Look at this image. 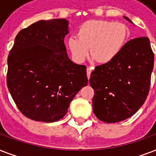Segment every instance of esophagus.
Listing matches in <instances>:
<instances>
[{
    "mask_svg": "<svg viewBox=\"0 0 156 156\" xmlns=\"http://www.w3.org/2000/svg\"><path fill=\"white\" fill-rule=\"evenodd\" d=\"M92 69H93V67H87V74L88 79L90 78V73H91V71H92Z\"/></svg>",
    "mask_w": 156,
    "mask_h": 156,
    "instance_id": "obj_1",
    "label": "esophagus"
}]
</instances>
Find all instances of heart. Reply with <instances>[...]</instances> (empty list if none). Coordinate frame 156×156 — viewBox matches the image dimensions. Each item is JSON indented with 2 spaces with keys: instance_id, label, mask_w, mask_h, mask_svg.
I'll return each instance as SVG.
<instances>
[{
  "instance_id": "heart-1",
  "label": "heart",
  "mask_w": 156,
  "mask_h": 156,
  "mask_svg": "<svg viewBox=\"0 0 156 156\" xmlns=\"http://www.w3.org/2000/svg\"><path fill=\"white\" fill-rule=\"evenodd\" d=\"M129 31L124 23L102 20L85 22L77 30V38L69 37L67 47L72 58L83 63L90 55L100 63H108L115 59L123 49Z\"/></svg>"
}]
</instances>
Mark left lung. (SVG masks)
Here are the masks:
<instances>
[{
    "mask_svg": "<svg viewBox=\"0 0 156 156\" xmlns=\"http://www.w3.org/2000/svg\"><path fill=\"white\" fill-rule=\"evenodd\" d=\"M153 67L154 53L147 37L129 40L116 58L96 66L89 80L95 91V116L116 123L133 116L147 100Z\"/></svg>",
    "mask_w": 156,
    "mask_h": 156,
    "instance_id": "left-lung-1",
    "label": "left lung"
}]
</instances>
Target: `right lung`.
I'll return each mask as SVG.
<instances>
[{
  "label": "right lung",
  "mask_w": 156,
  "mask_h": 156,
  "mask_svg": "<svg viewBox=\"0 0 156 156\" xmlns=\"http://www.w3.org/2000/svg\"><path fill=\"white\" fill-rule=\"evenodd\" d=\"M68 24L65 18L33 23L18 32L9 54L8 89L21 112L34 121L61 120L87 85V67L66 52Z\"/></svg>",
  "instance_id": "obj_1"
}]
</instances>
